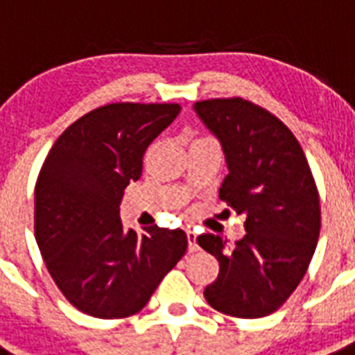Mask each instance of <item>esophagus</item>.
Masks as SVG:
<instances>
[{
	"mask_svg": "<svg viewBox=\"0 0 355 355\" xmlns=\"http://www.w3.org/2000/svg\"><path fill=\"white\" fill-rule=\"evenodd\" d=\"M187 243H189V252L198 251V245H196V233L195 231H187Z\"/></svg>",
	"mask_w": 355,
	"mask_h": 355,
	"instance_id": "34e87169",
	"label": "esophagus"
}]
</instances>
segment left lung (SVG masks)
Returning <instances> with one entry per match:
<instances>
[{
  "mask_svg": "<svg viewBox=\"0 0 355 355\" xmlns=\"http://www.w3.org/2000/svg\"><path fill=\"white\" fill-rule=\"evenodd\" d=\"M193 108L225 155L220 200L247 216L245 236L231 245L209 233L196 238L220 263L204 296L222 314L263 318L287 302L314 256L321 227L314 177L293 132L261 106L231 97Z\"/></svg>",
  "mask_w": 355,
  "mask_h": 355,
  "instance_id": "1",
  "label": "left lung"
}]
</instances>
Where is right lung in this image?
I'll use <instances>...</instances> for the list:
<instances>
[{
  "instance_id": "1",
  "label": "right lung",
  "mask_w": 355,
  "mask_h": 355,
  "mask_svg": "<svg viewBox=\"0 0 355 355\" xmlns=\"http://www.w3.org/2000/svg\"><path fill=\"white\" fill-rule=\"evenodd\" d=\"M178 104L113 103L61 133L35 182V242L77 311L103 320L137 314L187 249L182 229H124V189L142 175L148 146Z\"/></svg>"
}]
</instances>
